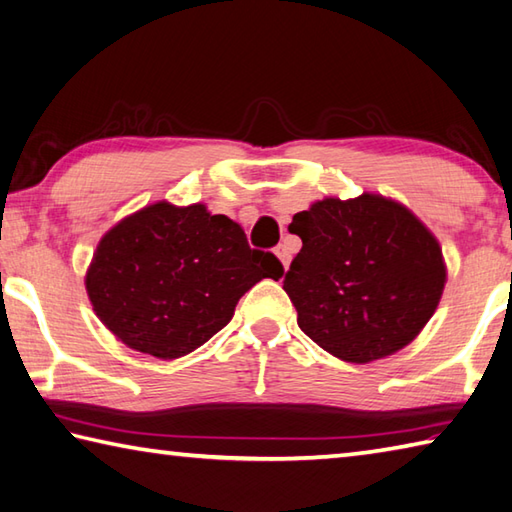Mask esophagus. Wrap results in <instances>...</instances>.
Wrapping results in <instances>:
<instances>
[{"label":"esophagus","mask_w":512,"mask_h":512,"mask_svg":"<svg viewBox=\"0 0 512 512\" xmlns=\"http://www.w3.org/2000/svg\"><path fill=\"white\" fill-rule=\"evenodd\" d=\"M275 255L280 257V262H282L284 271H286L288 264H291V255H288V248H286V246H277V248H275Z\"/></svg>","instance_id":"1"}]
</instances>
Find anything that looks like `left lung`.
I'll use <instances>...</instances> for the list:
<instances>
[{"label": "left lung", "mask_w": 512, "mask_h": 512, "mask_svg": "<svg viewBox=\"0 0 512 512\" xmlns=\"http://www.w3.org/2000/svg\"><path fill=\"white\" fill-rule=\"evenodd\" d=\"M302 239L284 277L297 324L347 362L392 356L421 333L443 295L436 237L410 210L380 194L322 199L297 212Z\"/></svg>", "instance_id": "obj_1"}]
</instances>
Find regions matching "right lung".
<instances>
[{"instance_id":"obj_1","label":"right lung","mask_w":512,"mask_h":512,"mask_svg":"<svg viewBox=\"0 0 512 512\" xmlns=\"http://www.w3.org/2000/svg\"><path fill=\"white\" fill-rule=\"evenodd\" d=\"M273 253L203 203H152L111 228L91 259L87 295L100 322L141 353L172 360L201 347L230 322L239 297L259 280H280Z\"/></svg>"}]
</instances>
